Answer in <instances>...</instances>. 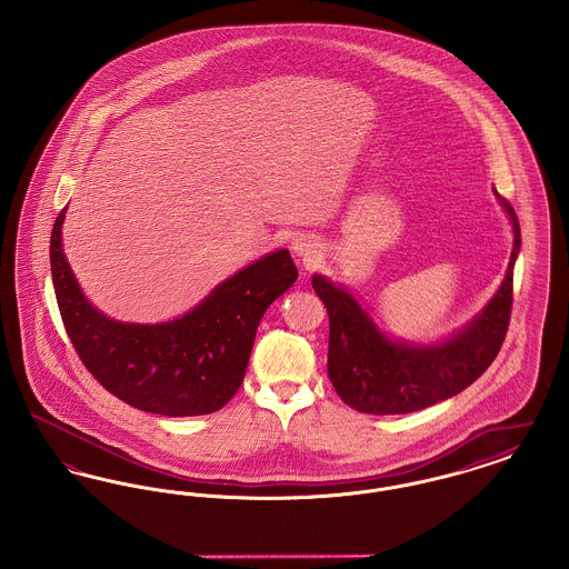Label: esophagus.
Segmentation results:
<instances>
[{"mask_svg": "<svg viewBox=\"0 0 569 569\" xmlns=\"http://www.w3.org/2000/svg\"><path fill=\"white\" fill-rule=\"evenodd\" d=\"M292 244H295V251H297V256H300V258H305V260H311V258H313L316 247H313V241H311V239H307V237H297Z\"/></svg>", "mask_w": 569, "mask_h": 569, "instance_id": "obj_1", "label": "esophagus"}]
</instances>
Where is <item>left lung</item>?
Instances as JSON below:
<instances>
[{
    "label": "left lung",
    "instance_id": "obj_1",
    "mask_svg": "<svg viewBox=\"0 0 569 569\" xmlns=\"http://www.w3.org/2000/svg\"><path fill=\"white\" fill-rule=\"evenodd\" d=\"M515 228V247L506 279L485 311L446 343L407 346L388 339L358 300L326 277L311 283L322 298L328 335V378L343 403L373 416L409 413L435 406L480 378L501 350L510 313L520 226L512 204L499 198Z\"/></svg>",
    "mask_w": 569,
    "mask_h": 569
}]
</instances>
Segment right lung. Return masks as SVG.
Masks as SVG:
<instances>
[{"mask_svg":"<svg viewBox=\"0 0 569 569\" xmlns=\"http://www.w3.org/2000/svg\"><path fill=\"white\" fill-rule=\"evenodd\" d=\"M66 209L51 232V274L66 332L87 371L140 411L202 416L226 406L243 383L256 330L298 271L288 249L272 251L221 281L183 318L126 325L93 309L61 249Z\"/></svg>","mask_w":569,"mask_h":569,"instance_id":"1","label":"right lung"}]
</instances>
